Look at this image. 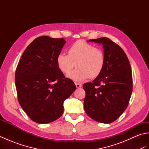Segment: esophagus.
<instances>
[{
  "mask_svg": "<svg viewBox=\"0 0 149 149\" xmlns=\"http://www.w3.org/2000/svg\"><path fill=\"white\" fill-rule=\"evenodd\" d=\"M75 86H76L77 88H79L82 87V84L80 83H75Z\"/></svg>",
  "mask_w": 149,
  "mask_h": 149,
  "instance_id": "34e87169",
  "label": "esophagus"
}]
</instances>
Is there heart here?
Here are the masks:
<instances>
[{
  "instance_id": "b5f03b06",
  "label": "heart",
  "mask_w": 149,
  "mask_h": 149,
  "mask_svg": "<svg viewBox=\"0 0 149 149\" xmlns=\"http://www.w3.org/2000/svg\"><path fill=\"white\" fill-rule=\"evenodd\" d=\"M56 61L63 74H68L76 65L77 68L69 73L68 77L81 82L99 76L105 65V55L100 49L83 40H78L69 47L68 55L63 53L58 54Z\"/></svg>"
}]
</instances>
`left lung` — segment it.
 I'll list each match as a JSON object with an SVG mask.
<instances>
[{"label":"left lung","instance_id":"obj_1","mask_svg":"<svg viewBox=\"0 0 149 149\" xmlns=\"http://www.w3.org/2000/svg\"><path fill=\"white\" fill-rule=\"evenodd\" d=\"M88 42L102 44L105 65L92 83L83 85L84 111L95 121L109 123L118 118L128 106L132 91L131 65L121 47L107 38Z\"/></svg>","mask_w":149,"mask_h":149}]
</instances>
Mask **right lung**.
<instances>
[{
	"mask_svg": "<svg viewBox=\"0 0 149 149\" xmlns=\"http://www.w3.org/2000/svg\"><path fill=\"white\" fill-rule=\"evenodd\" d=\"M65 43L63 38H37L24 50L16 70L19 104L38 123L58 119L64 111V101L76 89L57 65V56Z\"/></svg>",
	"mask_w": 149,
	"mask_h": 149,
	"instance_id": "add662e5",
	"label": "right lung"
}]
</instances>
